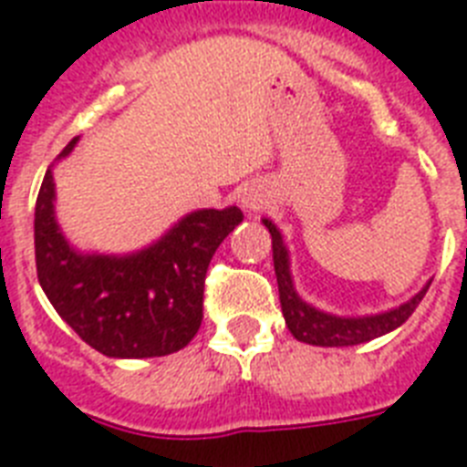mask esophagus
Here are the masks:
<instances>
[{"label": "esophagus", "mask_w": 467, "mask_h": 467, "mask_svg": "<svg viewBox=\"0 0 467 467\" xmlns=\"http://www.w3.org/2000/svg\"><path fill=\"white\" fill-rule=\"evenodd\" d=\"M264 203H266V193L259 186H247L240 193V205L244 211H259Z\"/></svg>", "instance_id": "obj_1"}]
</instances>
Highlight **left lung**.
<instances>
[{
	"label": "left lung",
	"mask_w": 467,
	"mask_h": 467,
	"mask_svg": "<svg viewBox=\"0 0 467 467\" xmlns=\"http://www.w3.org/2000/svg\"><path fill=\"white\" fill-rule=\"evenodd\" d=\"M262 223L271 233L274 271H276L278 298H281V310H284L285 325H288V329H291L296 339L312 344V347H354V344L378 339V337L398 329L417 310L421 298L427 296L429 285H431V281H429L407 303H402L398 307H390V310L385 312H376V315L347 317V315H332V312L319 310V307L310 306L307 300L300 298L296 285H293L291 254H288V247H285L281 230L269 218H262Z\"/></svg>",
	"instance_id": "1"
}]
</instances>
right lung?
<instances>
[{
	"mask_svg": "<svg viewBox=\"0 0 467 467\" xmlns=\"http://www.w3.org/2000/svg\"><path fill=\"white\" fill-rule=\"evenodd\" d=\"M77 142L69 140L57 160ZM240 223L237 205L203 208L186 213L160 240L130 254L79 252L57 225L53 167H47L33 220L40 288L82 341L104 356L174 354L196 337L208 264Z\"/></svg>",
	"mask_w": 467,
	"mask_h": 467,
	"instance_id": "add662e5",
	"label": "right lung"
}]
</instances>
